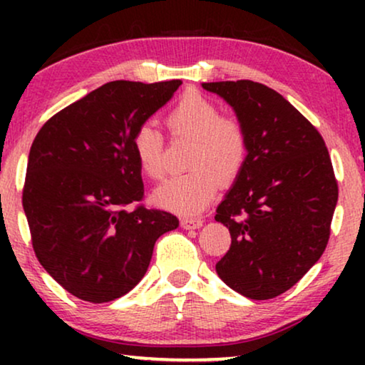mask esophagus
I'll return each mask as SVG.
<instances>
[{
  "instance_id": "obj_1",
  "label": "esophagus",
  "mask_w": 365,
  "mask_h": 365,
  "mask_svg": "<svg viewBox=\"0 0 365 365\" xmlns=\"http://www.w3.org/2000/svg\"><path fill=\"white\" fill-rule=\"evenodd\" d=\"M204 224L202 219L199 217H186V219H181V226L184 229H199Z\"/></svg>"
}]
</instances>
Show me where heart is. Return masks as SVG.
Listing matches in <instances>:
<instances>
[{"mask_svg":"<svg viewBox=\"0 0 365 365\" xmlns=\"http://www.w3.org/2000/svg\"><path fill=\"white\" fill-rule=\"evenodd\" d=\"M173 136L192 139L189 173L176 174L161 184L153 201L179 214H196L212 201L219 181L229 182L247 159V134L241 121L221 116L212 99L199 91H186L166 114ZM163 134L144 123L133 136V153L141 171L151 179L164 176Z\"/></svg>","mask_w":365,"mask_h":365,"instance_id":"heart-1","label":"heart"}]
</instances>
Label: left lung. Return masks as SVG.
Wrapping results in <instances>:
<instances>
[{
	"mask_svg": "<svg viewBox=\"0 0 365 365\" xmlns=\"http://www.w3.org/2000/svg\"><path fill=\"white\" fill-rule=\"evenodd\" d=\"M231 104L247 134V159L216 221L231 232L217 276L249 299L266 301L302 279L326 251L339 187L316 128L261 83H202Z\"/></svg>",
	"mask_w": 365,
	"mask_h": 365,
	"instance_id": "left-lung-1",
	"label": "left lung"
}]
</instances>
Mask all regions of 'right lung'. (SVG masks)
<instances>
[{
  "label": "right lung",
  "instance_id": "obj_1",
  "mask_svg": "<svg viewBox=\"0 0 365 365\" xmlns=\"http://www.w3.org/2000/svg\"><path fill=\"white\" fill-rule=\"evenodd\" d=\"M182 81H111L49 118L31 144L23 209L38 261L83 301L124 296L146 274L154 244L179 226L141 204L136 129ZM136 203L131 212L123 207Z\"/></svg>",
  "mask_w": 365,
  "mask_h": 365
}]
</instances>
